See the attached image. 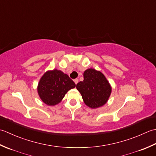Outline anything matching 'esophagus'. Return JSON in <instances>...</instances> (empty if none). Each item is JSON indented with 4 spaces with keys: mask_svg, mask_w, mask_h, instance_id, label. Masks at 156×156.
Instances as JSON below:
<instances>
[{
    "mask_svg": "<svg viewBox=\"0 0 156 156\" xmlns=\"http://www.w3.org/2000/svg\"><path fill=\"white\" fill-rule=\"evenodd\" d=\"M74 82H75V83L77 85V83L79 82V79H74Z\"/></svg>",
    "mask_w": 156,
    "mask_h": 156,
    "instance_id": "1",
    "label": "esophagus"
}]
</instances>
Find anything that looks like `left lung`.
<instances>
[{"label":"left lung","mask_w":156,"mask_h":156,"mask_svg":"<svg viewBox=\"0 0 156 156\" xmlns=\"http://www.w3.org/2000/svg\"><path fill=\"white\" fill-rule=\"evenodd\" d=\"M83 81L76 85L84 103L91 108H97L107 102L111 94L109 82L104 74L94 69H88L83 73Z\"/></svg>","instance_id":"obj_1"}]
</instances>
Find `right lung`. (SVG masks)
<instances>
[{
  "label": "right lung",
  "mask_w": 156,
  "mask_h": 156,
  "mask_svg": "<svg viewBox=\"0 0 156 156\" xmlns=\"http://www.w3.org/2000/svg\"><path fill=\"white\" fill-rule=\"evenodd\" d=\"M75 87L74 81L60 70L54 69L46 72L37 85L40 99L48 106L60 102L69 90Z\"/></svg>",
  "instance_id": "1"
}]
</instances>
